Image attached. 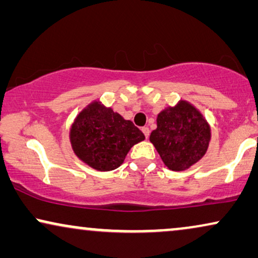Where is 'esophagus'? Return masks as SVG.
<instances>
[{"instance_id": "34e87169", "label": "esophagus", "mask_w": 258, "mask_h": 258, "mask_svg": "<svg viewBox=\"0 0 258 258\" xmlns=\"http://www.w3.org/2000/svg\"><path fill=\"white\" fill-rule=\"evenodd\" d=\"M142 131H143V133H144V135H145V138L148 139L149 136H150V128H149V127H143Z\"/></svg>"}]
</instances>
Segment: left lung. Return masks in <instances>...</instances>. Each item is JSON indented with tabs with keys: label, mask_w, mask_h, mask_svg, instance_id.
Instances as JSON below:
<instances>
[{
	"label": "left lung",
	"mask_w": 258,
	"mask_h": 258,
	"mask_svg": "<svg viewBox=\"0 0 258 258\" xmlns=\"http://www.w3.org/2000/svg\"><path fill=\"white\" fill-rule=\"evenodd\" d=\"M150 142L170 170L183 171L207 152L211 126L197 107L180 100L158 114L157 128L151 132Z\"/></svg>",
	"instance_id": "left-lung-1"
}]
</instances>
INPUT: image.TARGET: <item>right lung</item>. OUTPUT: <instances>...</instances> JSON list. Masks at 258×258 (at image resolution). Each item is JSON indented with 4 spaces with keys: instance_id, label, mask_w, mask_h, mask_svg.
I'll return each instance as SVG.
<instances>
[{
    "instance_id": "right-lung-1",
    "label": "right lung",
    "mask_w": 258,
    "mask_h": 258,
    "mask_svg": "<svg viewBox=\"0 0 258 258\" xmlns=\"http://www.w3.org/2000/svg\"><path fill=\"white\" fill-rule=\"evenodd\" d=\"M69 138L81 161L95 170L110 171L122 164L132 146L145 136L131 120L95 100L77 114Z\"/></svg>"
}]
</instances>
